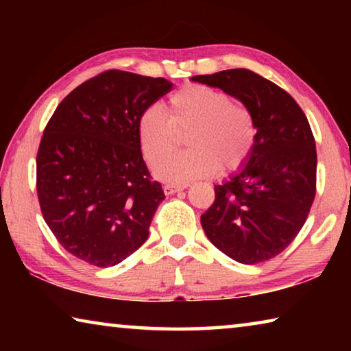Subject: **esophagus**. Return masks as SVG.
Masks as SVG:
<instances>
[{"instance_id": "obj_1", "label": "esophagus", "mask_w": 351, "mask_h": 351, "mask_svg": "<svg viewBox=\"0 0 351 351\" xmlns=\"http://www.w3.org/2000/svg\"><path fill=\"white\" fill-rule=\"evenodd\" d=\"M186 189V186H175V184H167L164 186V193L165 195H173L176 192H181V190Z\"/></svg>"}]
</instances>
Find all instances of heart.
<instances>
[{"label": "heart", "instance_id": "heart-1", "mask_svg": "<svg viewBox=\"0 0 351 351\" xmlns=\"http://www.w3.org/2000/svg\"><path fill=\"white\" fill-rule=\"evenodd\" d=\"M192 129L191 150L165 156L174 149L179 133ZM255 122L246 106L229 94L206 85H187L169 99V114L148 106L138 119V139L145 161L154 165L158 180L187 184L217 173L240 169L255 145Z\"/></svg>", "mask_w": 351, "mask_h": 351}]
</instances>
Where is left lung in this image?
<instances>
[{"instance_id": "left-lung-1", "label": "left lung", "mask_w": 351, "mask_h": 351, "mask_svg": "<svg viewBox=\"0 0 351 351\" xmlns=\"http://www.w3.org/2000/svg\"><path fill=\"white\" fill-rule=\"evenodd\" d=\"M192 80L240 100L257 130L251 156L215 186L201 226L212 245L239 263L276 257L300 232L316 195V142L305 112L280 86L249 69Z\"/></svg>"}]
</instances>
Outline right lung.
Segmentation results:
<instances>
[{
  "label": "right lung",
  "mask_w": 351,
  "mask_h": 351,
  "mask_svg": "<svg viewBox=\"0 0 351 351\" xmlns=\"http://www.w3.org/2000/svg\"><path fill=\"white\" fill-rule=\"evenodd\" d=\"M173 83L105 71L57 106L37 153L41 213L74 257L108 268L144 245L165 198L152 181L138 139L141 112Z\"/></svg>",
  "instance_id": "right-lung-1"
}]
</instances>
